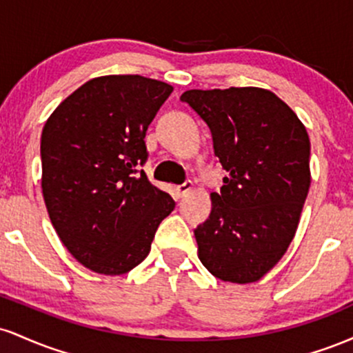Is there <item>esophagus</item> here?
I'll return each instance as SVG.
<instances>
[{"label":"esophagus","mask_w":353,"mask_h":353,"mask_svg":"<svg viewBox=\"0 0 353 353\" xmlns=\"http://www.w3.org/2000/svg\"><path fill=\"white\" fill-rule=\"evenodd\" d=\"M192 188H194L192 181H185V182H182V184L176 185V192H177V196H179V197H184L185 194L189 192V190H192Z\"/></svg>","instance_id":"34e87169"}]
</instances>
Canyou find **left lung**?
Masks as SVG:
<instances>
[{"mask_svg":"<svg viewBox=\"0 0 353 353\" xmlns=\"http://www.w3.org/2000/svg\"><path fill=\"white\" fill-rule=\"evenodd\" d=\"M212 132L228 177L194 236L202 265L224 282L259 281L287 252L310 188V139L262 88L189 89L181 96Z\"/></svg>","mask_w":353,"mask_h":353,"instance_id":"8db88e82","label":"left lung"}]
</instances>
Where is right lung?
I'll list each match as a JSON object with an SVG mask.
<instances>
[{"mask_svg": "<svg viewBox=\"0 0 353 353\" xmlns=\"http://www.w3.org/2000/svg\"><path fill=\"white\" fill-rule=\"evenodd\" d=\"M171 92V84L139 74L101 76L44 124V204L61 242L92 272L123 275L139 265L176 208L139 171L145 131Z\"/></svg>", "mask_w": 353, "mask_h": 353, "instance_id": "right-lung-1", "label": "right lung"}]
</instances>
